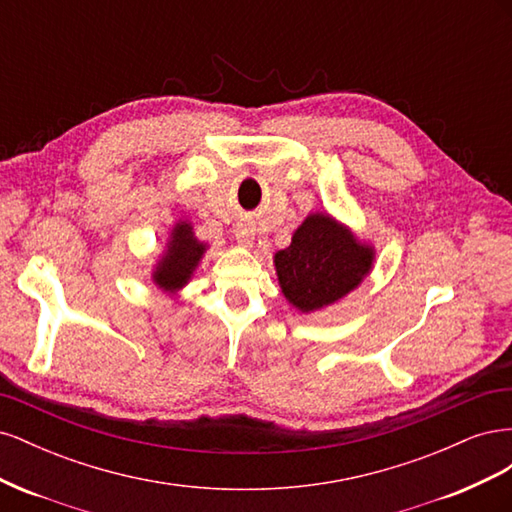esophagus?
<instances>
[{
  "label": "esophagus",
  "instance_id": "1",
  "mask_svg": "<svg viewBox=\"0 0 512 512\" xmlns=\"http://www.w3.org/2000/svg\"><path fill=\"white\" fill-rule=\"evenodd\" d=\"M237 243L243 247H250L254 243V226L252 224H239L235 230Z\"/></svg>",
  "mask_w": 512,
  "mask_h": 512
}]
</instances>
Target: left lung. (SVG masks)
<instances>
[{"label": "left lung", "instance_id": "1", "mask_svg": "<svg viewBox=\"0 0 512 512\" xmlns=\"http://www.w3.org/2000/svg\"><path fill=\"white\" fill-rule=\"evenodd\" d=\"M374 252L329 215L314 213L297 228L292 243L275 254L286 299L301 312L339 301L361 284Z\"/></svg>", "mask_w": 512, "mask_h": 512}]
</instances>
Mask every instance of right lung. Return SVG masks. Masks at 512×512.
I'll list each match as a JSON object with an SVG mask.
<instances>
[{"label":"right lung","mask_w":512,"mask_h":512,"mask_svg":"<svg viewBox=\"0 0 512 512\" xmlns=\"http://www.w3.org/2000/svg\"><path fill=\"white\" fill-rule=\"evenodd\" d=\"M203 252L205 245L194 239L190 224H177L168 243V252L158 265V271L153 273V280H156V284L164 290L181 288L190 280V275L196 269Z\"/></svg>","instance_id":"add662e5"}]
</instances>
